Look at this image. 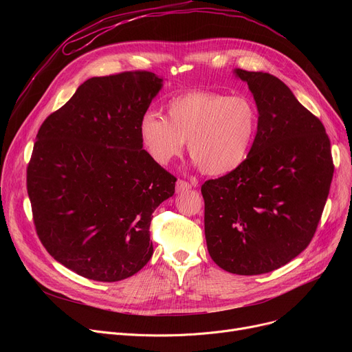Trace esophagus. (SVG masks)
<instances>
[{
	"mask_svg": "<svg viewBox=\"0 0 352 352\" xmlns=\"http://www.w3.org/2000/svg\"><path fill=\"white\" fill-rule=\"evenodd\" d=\"M191 188H192V184H190L188 181H186V179H178V181H177L175 191H177L178 194L186 192V191H188V190H191Z\"/></svg>",
	"mask_w": 352,
	"mask_h": 352,
	"instance_id": "34e87169",
	"label": "esophagus"
}]
</instances>
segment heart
Wrapping results in <instances>:
<instances>
[{
  "label": "heart",
  "instance_id": "obj_1",
  "mask_svg": "<svg viewBox=\"0 0 352 352\" xmlns=\"http://www.w3.org/2000/svg\"><path fill=\"white\" fill-rule=\"evenodd\" d=\"M166 120L148 111L140 120L146 154L160 165L178 157L188 140V153L199 170L224 175L241 165L258 128V108L247 96L190 91L165 105Z\"/></svg>",
  "mask_w": 352,
  "mask_h": 352
}]
</instances>
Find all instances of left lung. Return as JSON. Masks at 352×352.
<instances>
[{"instance_id":"1","label":"left lung","mask_w":352,"mask_h":352,"mask_svg":"<svg viewBox=\"0 0 352 352\" xmlns=\"http://www.w3.org/2000/svg\"><path fill=\"white\" fill-rule=\"evenodd\" d=\"M235 74L252 92L258 129L236 170L202 184L206 239L218 267L258 275L285 265L308 247L334 162L322 122L281 80L241 68Z\"/></svg>"}]
</instances>
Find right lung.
<instances>
[{"mask_svg": "<svg viewBox=\"0 0 352 352\" xmlns=\"http://www.w3.org/2000/svg\"><path fill=\"white\" fill-rule=\"evenodd\" d=\"M161 82L142 69L89 78L36 134L27 166L35 231L54 260L84 278L125 280L153 255L151 215L177 181L140 137Z\"/></svg>", "mask_w": 352, "mask_h": 352, "instance_id": "right-lung-1", "label": "right lung"}]
</instances>
